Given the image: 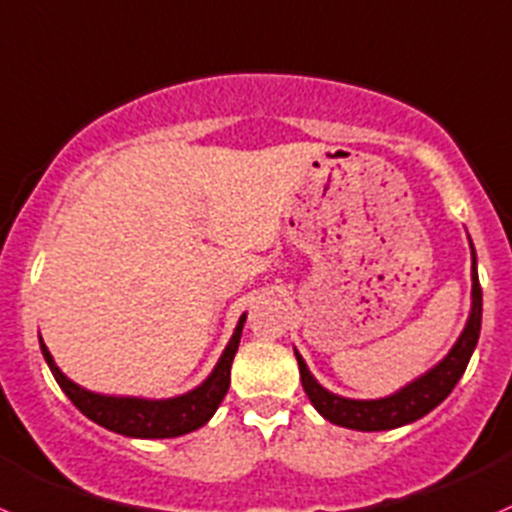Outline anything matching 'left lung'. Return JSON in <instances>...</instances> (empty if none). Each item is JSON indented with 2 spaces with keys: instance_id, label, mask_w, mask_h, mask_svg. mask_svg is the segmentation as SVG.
Here are the masks:
<instances>
[{
  "instance_id": "1",
  "label": "left lung",
  "mask_w": 512,
  "mask_h": 512,
  "mask_svg": "<svg viewBox=\"0 0 512 512\" xmlns=\"http://www.w3.org/2000/svg\"><path fill=\"white\" fill-rule=\"evenodd\" d=\"M480 318H483V291H480L473 251V306H470L468 323H465L463 333L455 341V346L450 348L448 356L438 366L430 368L426 376L416 378V381L408 383L406 388H401V391L388 398H378V401H353V398H341L336 393H328L311 376L303 358L296 353L303 391H306L313 408L326 421L336 423V426L366 430V433L406 426V423H413L426 416V413L433 411L435 406H440L450 396V391L460 381V376L465 373V366H468L470 356L475 351V343H478L480 336Z\"/></svg>"
}]
</instances>
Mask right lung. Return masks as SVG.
<instances>
[{
    "label": "right lung",
    "instance_id": "obj_1",
    "mask_svg": "<svg viewBox=\"0 0 512 512\" xmlns=\"http://www.w3.org/2000/svg\"><path fill=\"white\" fill-rule=\"evenodd\" d=\"M246 313L239 318L234 336H231L229 346H226L224 356L219 358L211 376L201 383L194 391L184 393L179 398H166V401H146V398H116V396H99V393L84 391L74 381H69L54 363L52 353L44 346L42 336H39V346H42L44 361L49 363V371L57 378L59 388L69 396V401L84 413L89 421L99 423V426L114 430V433L129 435V438H176V435L191 433V430L201 428L209 423L216 408L224 401L226 391L231 383V363H234L236 351H239L241 331H244Z\"/></svg>",
    "mask_w": 512,
    "mask_h": 512
}]
</instances>
